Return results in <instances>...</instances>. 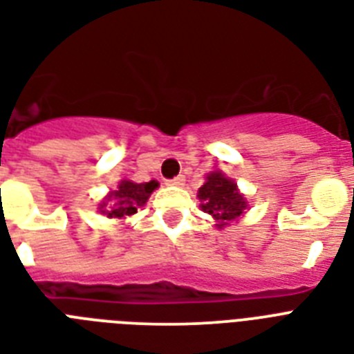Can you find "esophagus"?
I'll list each match as a JSON object with an SVG mask.
<instances>
[{
	"label": "esophagus",
	"mask_w": 354,
	"mask_h": 354,
	"mask_svg": "<svg viewBox=\"0 0 354 354\" xmlns=\"http://www.w3.org/2000/svg\"><path fill=\"white\" fill-rule=\"evenodd\" d=\"M183 183H185V176H183V174H178L176 178L167 180V185H178V187H180V185H183Z\"/></svg>",
	"instance_id": "1"
}]
</instances>
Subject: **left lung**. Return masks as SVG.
<instances>
[{
  "mask_svg": "<svg viewBox=\"0 0 354 354\" xmlns=\"http://www.w3.org/2000/svg\"><path fill=\"white\" fill-rule=\"evenodd\" d=\"M198 198L200 207L221 222L218 227L236 221L246 209V200L236 191V183L222 172H211L198 189Z\"/></svg>",
  "mask_w": 354,
  "mask_h": 354,
  "instance_id": "obj_1",
  "label": "left lung"
}]
</instances>
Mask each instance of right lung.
<instances>
[{"label": "right lung", "instance_id": "obj_1", "mask_svg": "<svg viewBox=\"0 0 354 354\" xmlns=\"http://www.w3.org/2000/svg\"><path fill=\"white\" fill-rule=\"evenodd\" d=\"M158 187V182L133 183L128 180H122L119 183L118 191H113L106 198V202L101 204V213L108 215L110 218H124L128 215L138 213L139 207H143L149 200L150 193Z\"/></svg>", "mask_w": 354, "mask_h": 354}]
</instances>
